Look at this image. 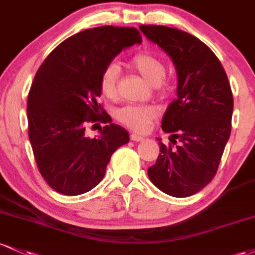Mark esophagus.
Masks as SVG:
<instances>
[{"label":"esophagus","mask_w":255,"mask_h":255,"mask_svg":"<svg viewBox=\"0 0 255 255\" xmlns=\"http://www.w3.org/2000/svg\"><path fill=\"white\" fill-rule=\"evenodd\" d=\"M130 140H133V141H141V140H144V138H142L141 135H139V134L132 133V134H130Z\"/></svg>","instance_id":"1"}]
</instances>
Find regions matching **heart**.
I'll return each instance as SVG.
<instances>
[{
    "mask_svg": "<svg viewBox=\"0 0 255 255\" xmlns=\"http://www.w3.org/2000/svg\"><path fill=\"white\" fill-rule=\"evenodd\" d=\"M129 66L141 75L150 85L157 88L158 93H168L169 86L163 80L166 76V65L159 58L150 53H136L128 61ZM120 69L116 64H109L100 75V91L106 98L114 99L117 96ZM158 111L152 105H126L116 111V119L122 125L136 132L147 130L151 122L156 119Z\"/></svg>",
    "mask_w": 255,
    "mask_h": 255,
    "instance_id": "b5f03b06",
    "label": "heart"
}]
</instances>
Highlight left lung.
<instances>
[{
    "mask_svg": "<svg viewBox=\"0 0 255 255\" xmlns=\"http://www.w3.org/2000/svg\"><path fill=\"white\" fill-rule=\"evenodd\" d=\"M140 31L169 55L177 70V99L162 120L173 149L161 139L159 155L147 175L151 183L173 197L202 190L217 173L230 138L234 99L222 63L195 36L161 25H140Z\"/></svg>",
    "mask_w": 255,
    "mask_h": 255,
    "instance_id": "left-lung-1",
    "label": "left lung"
}]
</instances>
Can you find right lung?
Segmentation results:
<instances>
[{"label": "right lung", "instance_id": "1", "mask_svg": "<svg viewBox=\"0 0 255 255\" xmlns=\"http://www.w3.org/2000/svg\"><path fill=\"white\" fill-rule=\"evenodd\" d=\"M141 43L134 27L100 26L61 42L42 63L27 97L29 138L44 180L59 194L88 192L104 178L111 155L129 141L115 123L86 135V122L111 121L97 103L100 75L122 49Z\"/></svg>", "mask_w": 255, "mask_h": 255}]
</instances>
